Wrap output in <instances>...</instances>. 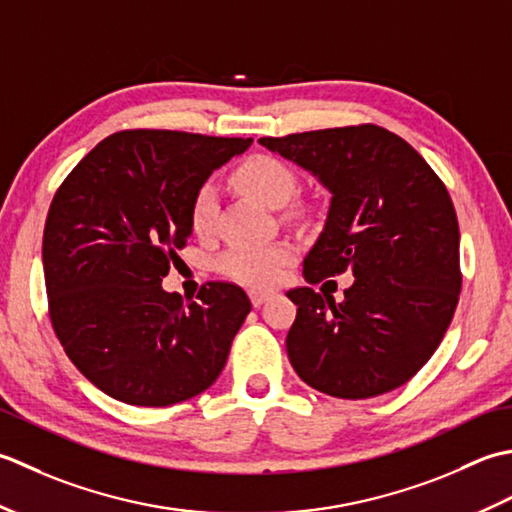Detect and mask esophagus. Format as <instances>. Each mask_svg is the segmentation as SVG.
Instances as JSON below:
<instances>
[{
	"label": "esophagus",
	"instance_id": "1",
	"mask_svg": "<svg viewBox=\"0 0 512 512\" xmlns=\"http://www.w3.org/2000/svg\"><path fill=\"white\" fill-rule=\"evenodd\" d=\"M269 298V294H267V291H258V289H252V291H249V300H252V305L254 307H260V305H263V302Z\"/></svg>",
	"mask_w": 512,
	"mask_h": 512
}]
</instances>
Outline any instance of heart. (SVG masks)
Listing matches in <instances>:
<instances>
[{
	"instance_id": "b5f03b06",
	"label": "heart",
	"mask_w": 512,
	"mask_h": 512,
	"mask_svg": "<svg viewBox=\"0 0 512 512\" xmlns=\"http://www.w3.org/2000/svg\"><path fill=\"white\" fill-rule=\"evenodd\" d=\"M234 185L243 194L267 207L285 205L296 192V174L285 161L269 154H254L234 170ZM218 216V196L212 185H201L190 203V227L196 236L214 234ZM296 256L291 243L234 245L216 260V271L252 289H269L285 278V271Z\"/></svg>"
}]
</instances>
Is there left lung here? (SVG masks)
<instances>
[{
  "label": "left lung",
  "instance_id": "1",
  "mask_svg": "<svg viewBox=\"0 0 512 512\" xmlns=\"http://www.w3.org/2000/svg\"><path fill=\"white\" fill-rule=\"evenodd\" d=\"M329 187L325 229L305 278L353 274L344 300L289 289L287 356L302 382L364 400L409 382L440 347L462 289L460 227L444 181L398 134L375 123L263 137Z\"/></svg>",
  "mask_w": 512,
  "mask_h": 512
}]
</instances>
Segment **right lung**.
I'll use <instances>...</instances> for the list:
<instances>
[{"instance_id": "1", "label": "right lung", "mask_w": 512, "mask_h": 512, "mask_svg": "<svg viewBox=\"0 0 512 512\" xmlns=\"http://www.w3.org/2000/svg\"><path fill=\"white\" fill-rule=\"evenodd\" d=\"M252 139L121 130L95 145L52 198L44 227L48 316L70 362L110 398L170 406L210 389L252 311L212 280L196 300L161 280L190 236L192 196Z\"/></svg>"}]
</instances>
